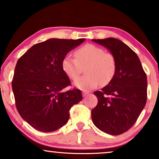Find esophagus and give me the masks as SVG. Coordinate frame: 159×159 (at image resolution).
Instances as JSON below:
<instances>
[{"instance_id":"esophagus-1","label":"esophagus","mask_w":159,"mask_h":159,"mask_svg":"<svg viewBox=\"0 0 159 159\" xmlns=\"http://www.w3.org/2000/svg\"><path fill=\"white\" fill-rule=\"evenodd\" d=\"M89 94V93L88 92H85V91H84L83 93H82V95H83V96H87V95Z\"/></svg>"}]
</instances>
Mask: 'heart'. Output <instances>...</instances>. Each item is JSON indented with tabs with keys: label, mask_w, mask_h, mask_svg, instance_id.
<instances>
[{
	"label": "heart",
	"mask_w": 159,
	"mask_h": 159,
	"mask_svg": "<svg viewBox=\"0 0 159 159\" xmlns=\"http://www.w3.org/2000/svg\"><path fill=\"white\" fill-rule=\"evenodd\" d=\"M84 68L86 74L75 81L76 87L89 90L101 84H107L112 81L116 71V61L111 53L93 44H86L75 52V57L66 56L62 69L72 81L77 79Z\"/></svg>",
	"instance_id": "heart-1"
}]
</instances>
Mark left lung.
Returning a JSON list of instances; mask_svg holds the SVG:
<instances>
[{"label":"left lung","mask_w":159,"mask_h":159,"mask_svg":"<svg viewBox=\"0 0 159 159\" xmlns=\"http://www.w3.org/2000/svg\"><path fill=\"white\" fill-rule=\"evenodd\" d=\"M116 58V71L110 83L96 91L98 104L91 111L93 123L102 132L118 135L136 123L147 98V78L139 57L115 38L93 39Z\"/></svg>","instance_id":"obj_1"}]
</instances>
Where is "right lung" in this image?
I'll list each match as a JSON object with an SVG mask.
<instances>
[{
    "instance_id": "obj_1",
    "label": "right lung",
    "mask_w": 159,
    "mask_h": 159,
    "mask_svg": "<svg viewBox=\"0 0 159 159\" xmlns=\"http://www.w3.org/2000/svg\"><path fill=\"white\" fill-rule=\"evenodd\" d=\"M84 40L49 39L33 45L18 60L12 81L16 108L40 132L63 126L71 107L82 100L78 89L63 91L71 81L62 69V61Z\"/></svg>"
}]
</instances>
